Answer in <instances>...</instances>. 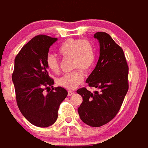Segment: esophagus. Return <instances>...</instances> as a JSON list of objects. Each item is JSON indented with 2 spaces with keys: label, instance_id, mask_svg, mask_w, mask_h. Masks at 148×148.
I'll use <instances>...</instances> for the list:
<instances>
[{
  "label": "esophagus",
  "instance_id": "esophagus-1",
  "mask_svg": "<svg viewBox=\"0 0 148 148\" xmlns=\"http://www.w3.org/2000/svg\"><path fill=\"white\" fill-rule=\"evenodd\" d=\"M75 92L73 91H68V96H71L72 95H74Z\"/></svg>",
  "mask_w": 148,
  "mask_h": 148
}]
</instances>
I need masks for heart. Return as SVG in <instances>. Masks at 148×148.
I'll return each instance as SVG.
<instances>
[{
	"instance_id": "heart-1",
	"label": "heart",
	"mask_w": 148,
	"mask_h": 148,
	"mask_svg": "<svg viewBox=\"0 0 148 148\" xmlns=\"http://www.w3.org/2000/svg\"><path fill=\"white\" fill-rule=\"evenodd\" d=\"M59 52L63 59H72V68L76 70L58 78L57 84L67 89H74L83 81V74L80 70L88 72L94 65V46L88 39L71 38L59 47ZM46 65L52 72H59V61L54 55H48Z\"/></svg>"
}]
</instances>
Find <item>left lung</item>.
<instances>
[{
  "label": "left lung",
  "mask_w": 148,
  "mask_h": 148,
  "mask_svg": "<svg viewBox=\"0 0 148 148\" xmlns=\"http://www.w3.org/2000/svg\"><path fill=\"white\" fill-rule=\"evenodd\" d=\"M100 57L86 83L100 89L91 93L85 87L78 89L83 102L78 108L81 120L91 127H100L115 117L128 90V66L122 48L108 33L97 32Z\"/></svg>",
  "instance_id": "left-lung-1"
}]
</instances>
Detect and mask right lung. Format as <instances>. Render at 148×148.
<instances>
[{
  "label": "right lung",
  "instance_id": "obj_1",
  "mask_svg": "<svg viewBox=\"0 0 148 148\" xmlns=\"http://www.w3.org/2000/svg\"><path fill=\"white\" fill-rule=\"evenodd\" d=\"M57 40L48 35H37L15 58L12 80L17 104L30 123L41 128L55 122L60 104L68 96L64 88L53 87L55 82L48 74L46 65L49 48ZM50 86L52 89L45 95L44 90Z\"/></svg>",
  "mask_w": 148,
  "mask_h": 148
}]
</instances>
